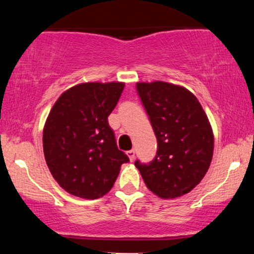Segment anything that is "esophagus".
Listing matches in <instances>:
<instances>
[{
    "mask_svg": "<svg viewBox=\"0 0 254 254\" xmlns=\"http://www.w3.org/2000/svg\"><path fill=\"white\" fill-rule=\"evenodd\" d=\"M127 157H129V159L131 161H133L134 160V157H136V152H134V150H130V151H127Z\"/></svg>",
    "mask_w": 254,
    "mask_h": 254,
    "instance_id": "esophagus-1",
    "label": "esophagus"
}]
</instances>
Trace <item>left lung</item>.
Instances as JSON below:
<instances>
[{"instance_id": "1", "label": "left lung", "mask_w": 254, "mask_h": 254, "mask_svg": "<svg viewBox=\"0 0 254 254\" xmlns=\"http://www.w3.org/2000/svg\"><path fill=\"white\" fill-rule=\"evenodd\" d=\"M137 92L150 117L158 148L153 160L134 165L146 187L161 198L187 194L209 170L214 134L197 99L181 86L138 82Z\"/></svg>"}]
</instances>
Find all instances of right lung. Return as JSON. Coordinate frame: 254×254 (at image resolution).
<instances>
[{"instance_id": "add662e5", "label": "right lung", "mask_w": 254, "mask_h": 254, "mask_svg": "<svg viewBox=\"0 0 254 254\" xmlns=\"http://www.w3.org/2000/svg\"><path fill=\"white\" fill-rule=\"evenodd\" d=\"M123 89V82L81 83L63 93L51 109L44 155L52 177L69 194L89 200L106 195L129 162L108 123Z\"/></svg>"}]
</instances>
